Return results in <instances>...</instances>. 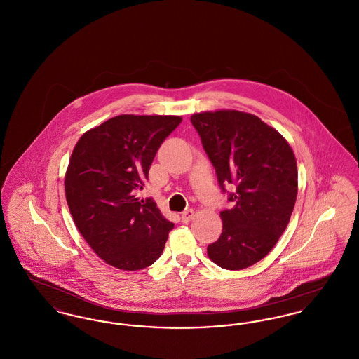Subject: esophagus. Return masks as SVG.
<instances>
[{"instance_id": "obj_1", "label": "esophagus", "mask_w": 359, "mask_h": 359, "mask_svg": "<svg viewBox=\"0 0 359 359\" xmlns=\"http://www.w3.org/2000/svg\"><path fill=\"white\" fill-rule=\"evenodd\" d=\"M194 217H195V211L189 208V210H186V211L182 214V221L184 223L189 222V221L194 219Z\"/></svg>"}]
</instances>
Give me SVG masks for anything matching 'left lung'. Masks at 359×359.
I'll use <instances>...</instances> for the list:
<instances>
[{
    "instance_id": "obj_1",
    "label": "left lung",
    "mask_w": 359,
    "mask_h": 359,
    "mask_svg": "<svg viewBox=\"0 0 359 359\" xmlns=\"http://www.w3.org/2000/svg\"><path fill=\"white\" fill-rule=\"evenodd\" d=\"M198 130L219 186L234 184L221 211L222 234L207 246L218 266L241 271L266 256L290 223L297 196V165L288 141L255 114L238 110L195 113Z\"/></svg>"
}]
</instances>
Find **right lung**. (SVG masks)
<instances>
[{"instance_id": "1", "label": "right lung", "mask_w": 359, "mask_h": 359, "mask_svg": "<svg viewBox=\"0 0 359 359\" xmlns=\"http://www.w3.org/2000/svg\"><path fill=\"white\" fill-rule=\"evenodd\" d=\"M180 122L179 116H117L83 133L69 157L65 191L72 219L94 253L117 269H144L164 250L173 223L136 191Z\"/></svg>"}]
</instances>
